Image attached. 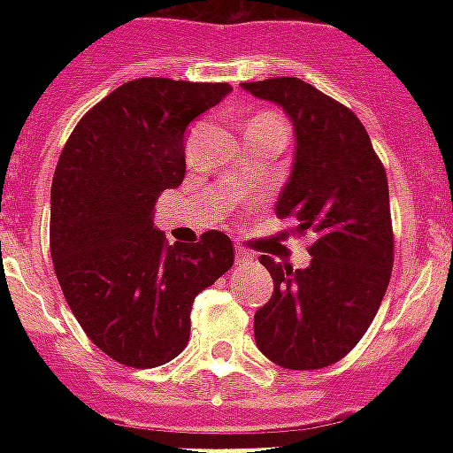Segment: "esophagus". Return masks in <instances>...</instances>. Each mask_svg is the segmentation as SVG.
<instances>
[{
    "instance_id": "obj_1",
    "label": "esophagus",
    "mask_w": 453,
    "mask_h": 453,
    "mask_svg": "<svg viewBox=\"0 0 453 453\" xmlns=\"http://www.w3.org/2000/svg\"><path fill=\"white\" fill-rule=\"evenodd\" d=\"M247 261H251V256H249L244 249H234V263L242 265V263H247Z\"/></svg>"
}]
</instances>
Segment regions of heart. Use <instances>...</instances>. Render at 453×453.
I'll list each match as a JSON object with an SVG mask.
<instances>
[{"label": "heart", "instance_id": "1", "mask_svg": "<svg viewBox=\"0 0 453 453\" xmlns=\"http://www.w3.org/2000/svg\"><path fill=\"white\" fill-rule=\"evenodd\" d=\"M256 119H273V122H280V119H277V117H273V115H263V117H256Z\"/></svg>", "mask_w": 453, "mask_h": 453}]
</instances>
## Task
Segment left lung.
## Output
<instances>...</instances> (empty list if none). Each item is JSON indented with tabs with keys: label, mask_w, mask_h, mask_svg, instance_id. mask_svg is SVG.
Masks as SVG:
<instances>
[{
	"label": "left lung",
	"mask_w": 453,
	"mask_h": 453,
	"mask_svg": "<svg viewBox=\"0 0 453 453\" xmlns=\"http://www.w3.org/2000/svg\"><path fill=\"white\" fill-rule=\"evenodd\" d=\"M242 88L289 117L294 164L275 211L315 240L308 268L258 258L275 289L256 310V345L287 369H322L359 343L390 282L386 171L357 117L308 81L275 77Z\"/></svg>",
	"instance_id": "obj_1"
}]
</instances>
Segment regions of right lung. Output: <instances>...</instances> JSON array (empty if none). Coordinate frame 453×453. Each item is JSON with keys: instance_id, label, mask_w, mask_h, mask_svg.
<instances>
[{"instance_id": "obj_1", "label": "right lung", "mask_w": 453, "mask_h": 453, "mask_svg": "<svg viewBox=\"0 0 453 453\" xmlns=\"http://www.w3.org/2000/svg\"><path fill=\"white\" fill-rule=\"evenodd\" d=\"M233 91L143 77L115 88L74 127L51 183V258L87 336L127 366L183 352L195 296L233 268V242L209 230L164 242L155 204L185 178V129Z\"/></svg>"}]
</instances>
